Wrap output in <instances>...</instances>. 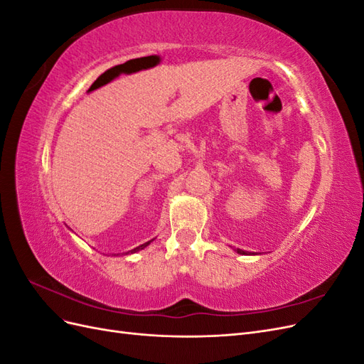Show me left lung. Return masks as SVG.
<instances>
[{
	"mask_svg": "<svg viewBox=\"0 0 364 364\" xmlns=\"http://www.w3.org/2000/svg\"><path fill=\"white\" fill-rule=\"evenodd\" d=\"M237 252H238V253H243V255H246V252H245V250H240V249H237Z\"/></svg>",
	"mask_w": 364,
	"mask_h": 364,
	"instance_id": "left-lung-1",
	"label": "left lung"
}]
</instances>
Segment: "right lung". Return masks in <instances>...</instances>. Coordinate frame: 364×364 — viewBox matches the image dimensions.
<instances>
[{"mask_svg": "<svg viewBox=\"0 0 364 364\" xmlns=\"http://www.w3.org/2000/svg\"><path fill=\"white\" fill-rule=\"evenodd\" d=\"M150 245V241H147V243H144V245H141V246H138V247H135L134 250H130L132 253H134V252H138V250H141V249H144L146 246H149Z\"/></svg>", "mask_w": 364, "mask_h": 364, "instance_id": "obj_1", "label": "right lung"}]
</instances>
